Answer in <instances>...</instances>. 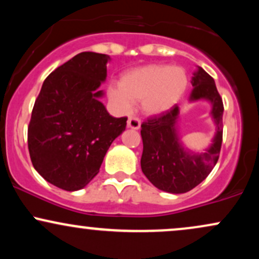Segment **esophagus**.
Segmentation results:
<instances>
[{"instance_id":"1","label":"esophagus","mask_w":259,"mask_h":259,"mask_svg":"<svg viewBox=\"0 0 259 259\" xmlns=\"http://www.w3.org/2000/svg\"><path fill=\"white\" fill-rule=\"evenodd\" d=\"M140 125H141V120H140L138 117H130L129 119H127V127L138 130L140 129Z\"/></svg>"}]
</instances>
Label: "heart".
Returning <instances> with one entry per match:
<instances>
[{
	"label": "heart",
	"mask_w": 259,
	"mask_h": 259,
	"mask_svg": "<svg viewBox=\"0 0 259 259\" xmlns=\"http://www.w3.org/2000/svg\"><path fill=\"white\" fill-rule=\"evenodd\" d=\"M189 85L186 70L167 64H150L125 73L120 84L108 89L109 99L119 111L129 113L135 101H141L147 114L170 111L181 100Z\"/></svg>",
	"instance_id": "obj_1"
}]
</instances>
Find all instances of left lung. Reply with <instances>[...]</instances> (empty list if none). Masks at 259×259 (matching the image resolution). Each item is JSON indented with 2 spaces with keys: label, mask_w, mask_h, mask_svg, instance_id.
Wrapping results in <instances>:
<instances>
[{
  "label": "left lung",
  "mask_w": 259,
  "mask_h": 259,
  "mask_svg": "<svg viewBox=\"0 0 259 259\" xmlns=\"http://www.w3.org/2000/svg\"><path fill=\"white\" fill-rule=\"evenodd\" d=\"M192 101L206 99L212 102V115L217 123V134L213 144L204 153L189 154L180 146L175 133V121L179 107L147 118L141 124L144 151L141 169L154 186L170 194H184L202 183L214 168L221 153L223 142V100L214 80L202 68L192 78Z\"/></svg>",
  "instance_id": "1"
}]
</instances>
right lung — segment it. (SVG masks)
I'll return each mask as SVG.
<instances>
[{
  "label": "right lung",
  "instance_id": "right-lung-1",
  "mask_svg": "<svg viewBox=\"0 0 259 259\" xmlns=\"http://www.w3.org/2000/svg\"><path fill=\"white\" fill-rule=\"evenodd\" d=\"M109 57L81 52L45 79L28 126L34 168L52 185L75 191L99 173L107 150L125 130L100 102Z\"/></svg>",
  "mask_w": 259,
  "mask_h": 259
}]
</instances>
